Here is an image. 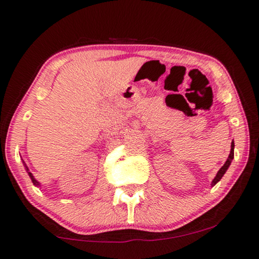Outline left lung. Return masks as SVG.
<instances>
[{
  "instance_id": "left-lung-1",
  "label": "left lung",
  "mask_w": 259,
  "mask_h": 259,
  "mask_svg": "<svg viewBox=\"0 0 259 259\" xmlns=\"http://www.w3.org/2000/svg\"><path fill=\"white\" fill-rule=\"evenodd\" d=\"M233 151H235V143H233V141H232V143H231V151H230V154H229L228 160L225 161V164L223 165V166H222V168L219 169V171H218L217 176H215V177H214V179L212 180V186H214L215 184H217V183L219 182V180L222 179V177L225 175V172L228 171L229 166L231 165V161H232V159H233V154H235V153H233Z\"/></svg>"
}]
</instances>
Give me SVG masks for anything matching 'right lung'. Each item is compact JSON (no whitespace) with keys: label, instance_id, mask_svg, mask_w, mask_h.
<instances>
[{"label":"right lung","instance_id":"right-lung-1","mask_svg":"<svg viewBox=\"0 0 259 259\" xmlns=\"http://www.w3.org/2000/svg\"><path fill=\"white\" fill-rule=\"evenodd\" d=\"M24 166H26V165H24ZM26 169H27L28 175H29V177H30L31 182H33V183H34V185H36V186H38V185H40V184H38V182H37V180H36V179H35V178H34V177H33V175H31V173L29 172V169H28V167H27V166H26Z\"/></svg>","mask_w":259,"mask_h":259}]
</instances>
